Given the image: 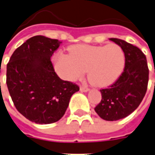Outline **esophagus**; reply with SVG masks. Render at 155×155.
Masks as SVG:
<instances>
[{"mask_svg": "<svg viewBox=\"0 0 155 155\" xmlns=\"http://www.w3.org/2000/svg\"><path fill=\"white\" fill-rule=\"evenodd\" d=\"M89 90L90 89L86 86H83V85L81 86V91H82V92H87V91H89Z\"/></svg>", "mask_w": 155, "mask_h": 155, "instance_id": "esophagus-1", "label": "esophagus"}]
</instances>
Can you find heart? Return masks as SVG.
Returning a JSON list of instances; mask_svg holds the SVG:
<instances>
[{
	"mask_svg": "<svg viewBox=\"0 0 155 155\" xmlns=\"http://www.w3.org/2000/svg\"><path fill=\"white\" fill-rule=\"evenodd\" d=\"M70 51L71 54L58 53L54 58L57 73L67 81L79 80L88 71L91 83L104 87L116 81L125 65L124 51L116 44L77 45Z\"/></svg>",
	"mask_w": 155,
	"mask_h": 155,
	"instance_id": "b5f03b06",
	"label": "heart"
}]
</instances>
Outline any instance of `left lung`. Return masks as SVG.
<instances>
[{"mask_svg":"<svg viewBox=\"0 0 155 155\" xmlns=\"http://www.w3.org/2000/svg\"><path fill=\"white\" fill-rule=\"evenodd\" d=\"M110 40L124 50L125 65L114 84L101 89L102 99L94 110L101 119L114 121L128 116L143 101L148 87L149 68L145 54L137 46L120 39Z\"/></svg>","mask_w":155,"mask_h":155,"instance_id":"8db88e82","label":"left lung"}]
</instances>
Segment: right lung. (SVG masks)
<instances>
[{"mask_svg": "<svg viewBox=\"0 0 155 155\" xmlns=\"http://www.w3.org/2000/svg\"><path fill=\"white\" fill-rule=\"evenodd\" d=\"M61 41L35 35L19 46L6 66V84L16 110L27 120L47 124L61 120L80 87L54 72L51 57Z\"/></svg>", "mask_w": 155, "mask_h": 155, "instance_id": "1", "label": "right lung"}]
</instances>
